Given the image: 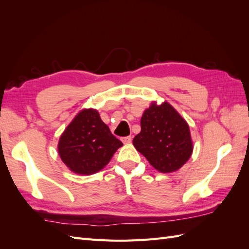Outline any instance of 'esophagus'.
I'll use <instances>...</instances> for the list:
<instances>
[{
    "label": "esophagus",
    "instance_id": "34e87169",
    "mask_svg": "<svg viewBox=\"0 0 249 249\" xmlns=\"http://www.w3.org/2000/svg\"><path fill=\"white\" fill-rule=\"evenodd\" d=\"M122 141L124 143V144H129V143L132 142V137L131 136H127V137H123Z\"/></svg>",
    "mask_w": 249,
    "mask_h": 249
}]
</instances>
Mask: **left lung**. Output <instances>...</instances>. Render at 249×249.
<instances>
[{
    "instance_id": "left-lung-1",
    "label": "left lung",
    "mask_w": 249,
    "mask_h": 249,
    "mask_svg": "<svg viewBox=\"0 0 249 249\" xmlns=\"http://www.w3.org/2000/svg\"><path fill=\"white\" fill-rule=\"evenodd\" d=\"M140 124L133 144L155 169L175 172L190 159L193 141L189 125L168 102L159 105L153 101L143 112Z\"/></svg>"
}]
</instances>
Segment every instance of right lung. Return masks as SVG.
Masks as SVG:
<instances>
[{
    "instance_id": "right-lung-1",
    "label": "right lung",
    "mask_w": 249,
    "mask_h": 249,
    "mask_svg": "<svg viewBox=\"0 0 249 249\" xmlns=\"http://www.w3.org/2000/svg\"><path fill=\"white\" fill-rule=\"evenodd\" d=\"M123 146L110 132L96 109H82L61 134L58 154L65 166L77 175L101 171Z\"/></svg>"
}]
</instances>
